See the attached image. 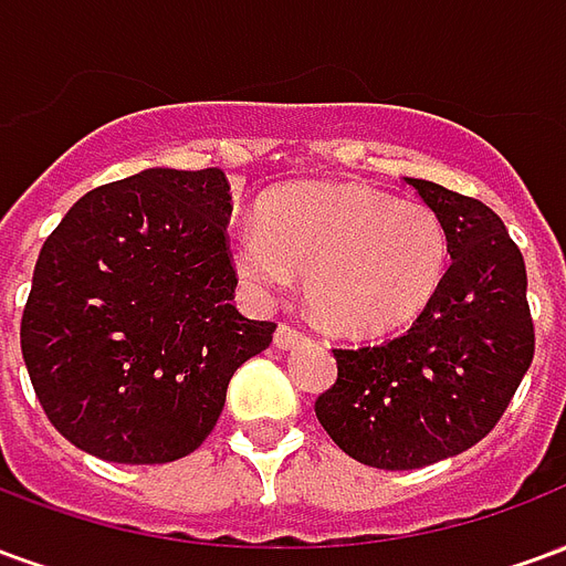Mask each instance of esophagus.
Returning a JSON list of instances; mask_svg holds the SVG:
<instances>
[{
  "label": "esophagus",
  "instance_id": "34e87169",
  "mask_svg": "<svg viewBox=\"0 0 566 566\" xmlns=\"http://www.w3.org/2000/svg\"><path fill=\"white\" fill-rule=\"evenodd\" d=\"M303 336H306V333L300 331V327H294V324H279V327H275V339H272V343H275V348L287 352V348H294V345L300 343Z\"/></svg>",
  "mask_w": 566,
  "mask_h": 566
}]
</instances>
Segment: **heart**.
<instances>
[{
  "instance_id": "b5f03b06",
  "label": "heart",
  "mask_w": 566,
  "mask_h": 566,
  "mask_svg": "<svg viewBox=\"0 0 566 566\" xmlns=\"http://www.w3.org/2000/svg\"><path fill=\"white\" fill-rule=\"evenodd\" d=\"M449 230L424 202L355 185H294L266 197L260 223L233 233L248 291L272 296L306 275L315 318L343 336H381L416 321L449 272Z\"/></svg>"
}]
</instances>
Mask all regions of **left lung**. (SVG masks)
Wrapping results in <instances>:
<instances>
[{
    "label": "left lung",
    "mask_w": 566,
    "mask_h": 566,
    "mask_svg": "<svg viewBox=\"0 0 566 566\" xmlns=\"http://www.w3.org/2000/svg\"><path fill=\"white\" fill-rule=\"evenodd\" d=\"M437 211L451 266L412 327L381 345L333 348L336 381L315 403L339 449L379 470H418L491 433L534 360L518 245L485 202L406 178Z\"/></svg>",
    "instance_id": "1"
}]
</instances>
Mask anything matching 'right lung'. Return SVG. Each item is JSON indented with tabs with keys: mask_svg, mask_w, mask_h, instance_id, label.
<instances>
[{
	"mask_svg": "<svg viewBox=\"0 0 566 566\" xmlns=\"http://www.w3.org/2000/svg\"><path fill=\"white\" fill-rule=\"evenodd\" d=\"M223 169H145L84 193L48 235L20 352L48 421L87 454L169 463L218 424L275 324L233 306Z\"/></svg>",
	"mask_w": 566,
	"mask_h": 566,
	"instance_id": "right-lung-1",
	"label": "right lung"
}]
</instances>
